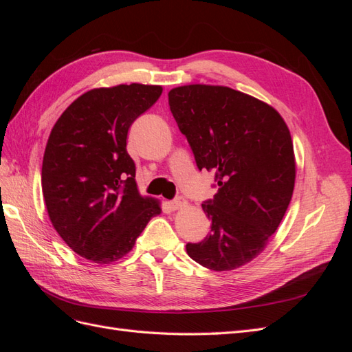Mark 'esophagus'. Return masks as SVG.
Returning <instances> with one entry per match:
<instances>
[{"mask_svg": "<svg viewBox=\"0 0 352 352\" xmlns=\"http://www.w3.org/2000/svg\"><path fill=\"white\" fill-rule=\"evenodd\" d=\"M185 204H186V201L182 197H177L173 201H168L167 202V207L170 210H179V208H182Z\"/></svg>", "mask_w": 352, "mask_h": 352, "instance_id": "esophagus-1", "label": "esophagus"}]
</instances>
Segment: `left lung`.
<instances>
[{
	"label": "left lung",
	"instance_id": "8db88e82",
	"mask_svg": "<svg viewBox=\"0 0 352 352\" xmlns=\"http://www.w3.org/2000/svg\"><path fill=\"white\" fill-rule=\"evenodd\" d=\"M168 105L199 170L217 194L202 202L211 230L186 243L190 258L216 272L238 269L264 250L289 206L295 158L289 129L270 105L226 87L186 85Z\"/></svg>",
	"mask_w": 352,
	"mask_h": 352
}]
</instances>
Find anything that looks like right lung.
<instances>
[{"label": "right lung", "mask_w": 352, "mask_h": 352, "mask_svg": "<svg viewBox=\"0 0 352 352\" xmlns=\"http://www.w3.org/2000/svg\"><path fill=\"white\" fill-rule=\"evenodd\" d=\"M162 92L141 83L92 89L52 127L42 192L52 226L80 257L117 261L162 211L157 201L138 192L136 166L126 150L129 127Z\"/></svg>", "instance_id": "obj_1"}]
</instances>
